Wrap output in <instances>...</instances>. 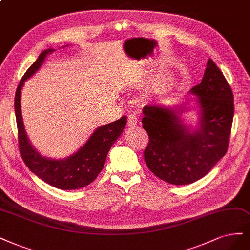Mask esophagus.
<instances>
[{
  "instance_id": "esophagus-1",
  "label": "esophagus",
  "mask_w": 250,
  "mask_h": 250,
  "mask_svg": "<svg viewBox=\"0 0 250 250\" xmlns=\"http://www.w3.org/2000/svg\"><path fill=\"white\" fill-rule=\"evenodd\" d=\"M127 124L129 127H135L137 125V120H136V116L134 115H129L128 116V121Z\"/></svg>"
}]
</instances>
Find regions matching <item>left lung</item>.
I'll list each match as a JSON object with an SVG mask.
<instances>
[{
    "mask_svg": "<svg viewBox=\"0 0 250 250\" xmlns=\"http://www.w3.org/2000/svg\"><path fill=\"white\" fill-rule=\"evenodd\" d=\"M190 93L199 108L194 128L180 119L185 103L179 107L150 104L143 109V128L150 139L145 161L155 176L174 185L193 183L209 173L227 153L233 124V92L211 59L201 83Z\"/></svg>",
    "mask_w": 250,
    "mask_h": 250,
    "instance_id": "left-lung-1",
    "label": "left lung"
}]
</instances>
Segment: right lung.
Returning <instances> with one entry per match:
<instances>
[{
  "mask_svg": "<svg viewBox=\"0 0 250 250\" xmlns=\"http://www.w3.org/2000/svg\"><path fill=\"white\" fill-rule=\"evenodd\" d=\"M53 51H55L54 48L42 51L35 63H33L24 73L16 89L14 108L19 131V146L25 166L33 174L56 188L72 190L89 185L97 178L104 167L109 149L123 132L127 119L122 117L115 122L98 127L79 151L64 159L47 158L37 152L24 130L21 109V93L24 82L37 72L45 58L53 54Z\"/></svg>",
  "mask_w": 250,
  "mask_h": 250,
  "instance_id": "right-lung-1",
  "label": "right lung"
}]
</instances>
